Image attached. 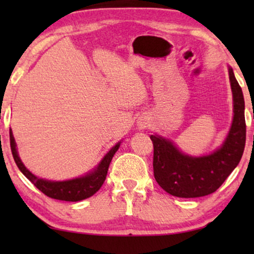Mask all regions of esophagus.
<instances>
[{"label":"esophagus","instance_id":"obj_1","mask_svg":"<svg viewBox=\"0 0 254 254\" xmlns=\"http://www.w3.org/2000/svg\"><path fill=\"white\" fill-rule=\"evenodd\" d=\"M143 127H145V126H141V128H143Z\"/></svg>","mask_w":254,"mask_h":254}]
</instances>
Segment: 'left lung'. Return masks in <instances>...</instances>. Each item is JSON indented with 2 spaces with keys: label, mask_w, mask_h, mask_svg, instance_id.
<instances>
[{
  "label": "left lung",
  "mask_w": 254,
  "mask_h": 254,
  "mask_svg": "<svg viewBox=\"0 0 254 254\" xmlns=\"http://www.w3.org/2000/svg\"><path fill=\"white\" fill-rule=\"evenodd\" d=\"M229 78L234 97V119L223 144L213 154L193 157L180 151L168 138L150 136L155 179L173 196L199 197L214 193L241 161L246 141L244 96L230 67Z\"/></svg>",
  "instance_id": "left-lung-1"
}]
</instances>
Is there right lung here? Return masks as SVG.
I'll use <instances>...</instances> for the list:
<instances>
[{"mask_svg":"<svg viewBox=\"0 0 254 254\" xmlns=\"http://www.w3.org/2000/svg\"><path fill=\"white\" fill-rule=\"evenodd\" d=\"M120 143H117L107 154L104 156L102 162L99 163L98 166L88 175L79 177V178L64 180V182H51V180L38 178L31 173L29 170L25 168L20 161L18 152L16 149V142L13 138L12 130L10 128V147H11V152L15 159L17 166L20 170V172L37 187L38 190H41L45 195L52 197V199L62 200V201H76L84 200L86 197L92 196L97 190H98L105 182L107 170H109L110 163L112 161L114 154H116L118 149L120 147Z\"/></svg>","mask_w":254,"mask_h":254,"instance_id":"obj_1","label":"right lung"}]
</instances>
